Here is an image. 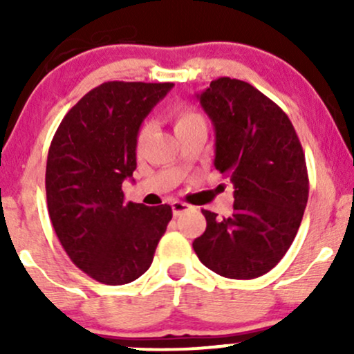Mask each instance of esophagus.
I'll return each instance as SVG.
<instances>
[{
    "instance_id": "obj_1",
    "label": "esophagus",
    "mask_w": 354,
    "mask_h": 354,
    "mask_svg": "<svg viewBox=\"0 0 354 354\" xmlns=\"http://www.w3.org/2000/svg\"><path fill=\"white\" fill-rule=\"evenodd\" d=\"M189 208H191V206L186 205V203H183V201H173L171 203V209H173L174 216H181V214Z\"/></svg>"
}]
</instances>
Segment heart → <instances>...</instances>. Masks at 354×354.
I'll use <instances>...</instances> for the list:
<instances>
[{
  "instance_id": "obj_1",
  "label": "heart",
  "mask_w": 354,
  "mask_h": 354,
  "mask_svg": "<svg viewBox=\"0 0 354 354\" xmlns=\"http://www.w3.org/2000/svg\"><path fill=\"white\" fill-rule=\"evenodd\" d=\"M171 118H173L174 129H176V131L193 123H198V121H203V116L200 113L191 106H186V104H176V106H173Z\"/></svg>"
}]
</instances>
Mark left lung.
I'll return each instance as SVG.
<instances>
[{
  "mask_svg": "<svg viewBox=\"0 0 354 354\" xmlns=\"http://www.w3.org/2000/svg\"><path fill=\"white\" fill-rule=\"evenodd\" d=\"M214 126V166L234 186L233 214L201 209L193 241L219 276L253 279L281 261L301 225L310 193L304 153L290 118L250 83L228 76L196 95Z\"/></svg>",
  "mask_w": 354,
  "mask_h": 354,
  "instance_id": "left-lung-1",
  "label": "left lung"
}]
</instances>
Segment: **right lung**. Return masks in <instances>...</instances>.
<instances>
[{"instance_id": "right-lung-1", "label": "right lung", "mask_w": 354, "mask_h": 354, "mask_svg": "<svg viewBox=\"0 0 354 354\" xmlns=\"http://www.w3.org/2000/svg\"><path fill=\"white\" fill-rule=\"evenodd\" d=\"M173 83L108 81L73 106L53 136L46 201L70 259L103 284L131 283L151 266L171 206L124 203L136 169L138 131Z\"/></svg>"}]
</instances>
